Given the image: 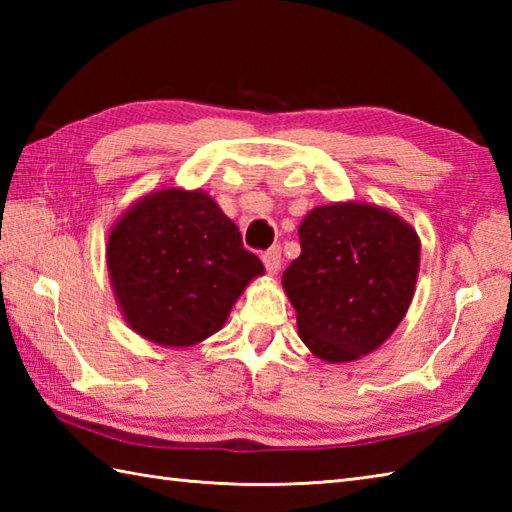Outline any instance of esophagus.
Returning a JSON list of instances; mask_svg holds the SVG:
<instances>
[{
    "label": "esophagus",
    "mask_w": 512,
    "mask_h": 512,
    "mask_svg": "<svg viewBox=\"0 0 512 512\" xmlns=\"http://www.w3.org/2000/svg\"><path fill=\"white\" fill-rule=\"evenodd\" d=\"M262 259H264V266L268 270V275H277L279 273V268H281V248L279 246L268 248Z\"/></svg>",
    "instance_id": "1"
}]
</instances>
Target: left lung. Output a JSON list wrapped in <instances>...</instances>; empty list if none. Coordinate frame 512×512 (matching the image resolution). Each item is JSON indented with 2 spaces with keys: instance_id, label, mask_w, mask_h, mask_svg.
Returning <instances> with one entry per match:
<instances>
[{
  "instance_id": "left-lung-1",
  "label": "left lung",
  "mask_w": 512,
  "mask_h": 512,
  "mask_svg": "<svg viewBox=\"0 0 512 512\" xmlns=\"http://www.w3.org/2000/svg\"><path fill=\"white\" fill-rule=\"evenodd\" d=\"M301 255L284 273L308 350L328 363L383 345L407 314L420 268L416 231L383 206L334 202L299 226Z\"/></svg>"
}]
</instances>
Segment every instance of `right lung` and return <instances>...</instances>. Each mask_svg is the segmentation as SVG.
<instances>
[{
  "label": "right lung",
  "instance_id": "obj_1",
  "mask_svg": "<svg viewBox=\"0 0 512 512\" xmlns=\"http://www.w3.org/2000/svg\"><path fill=\"white\" fill-rule=\"evenodd\" d=\"M107 270L129 328L156 345L191 347L222 328L264 264L209 193L173 187L121 215Z\"/></svg>",
  "mask_w": 512,
  "mask_h": 512
}]
</instances>
